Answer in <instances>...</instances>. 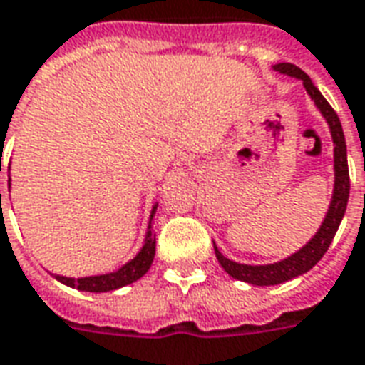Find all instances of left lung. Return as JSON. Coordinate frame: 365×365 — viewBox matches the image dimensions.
Masks as SVG:
<instances>
[{
	"mask_svg": "<svg viewBox=\"0 0 365 365\" xmlns=\"http://www.w3.org/2000/svg\"><path fill=\"white\" fill-rule=\"evenodd\" d=\"M272 69L302 81L304 86H306L307 94L312 96L315 106L321 112V115L325 118L327 125L331 129V137H333L334 145V190L333 197H331V205H329V210H327L325 218L321 222L319 230L315 232V236L304 247H299L296 253H292L290 257L282 259V261H277V263H271V265H244V263H236L232 259L224 257L222 253L218 251L217 244H215V253H217L218 263H220L224 271L228 272L232 279L242 280V282H247V284L253 286L282 284L286 280L296 279V277L304 274V272L317 265L321 257L325 255V251L329 250L339 226H341L342 217L346 212L348 195H350L346 141H344L341 120H339L336 112L327 102L325 96L319 93V88L313 85L312 79L299 67H296L294 63H277V66H272Z\"/></svg>",
	"mask_w": 365,
	"mask_h": 365,
	"instance_id": "8db88e82",
	"label": "left lung"
}]
</instances>
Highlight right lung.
<instances>
[{
  "label": "right lung",
  "mask_w": 365,
  "mask_h": 365,
  "mask_svg": "<svg viewBox=\"0 0 365 365\" xmlns=\"http://www.w3.org/2000/svg\"><path fill=\"white\" fill-rule=\"evenodd\" d=\"M156 207H158V203H156L155 207H153V210H150V220L155 217ZM150 220H148V230L147 236H145V244H143L141 251H139L131 261H128L125 265L120 267L118 271L106 272V274H94V277H83V279H71V277L53 274L56 280L63 282L66 286H71V288H77V290H83V292H110V290H118L121 286H128L131 284V282H135V280L141 279V277H145L148 269H150V265H153V259H155L156 251V237L155 234H153V230H150V228H153V226H150V224H153Z\"/></svg>",
  "instance_id": "obj_1"
}]
</instances>
